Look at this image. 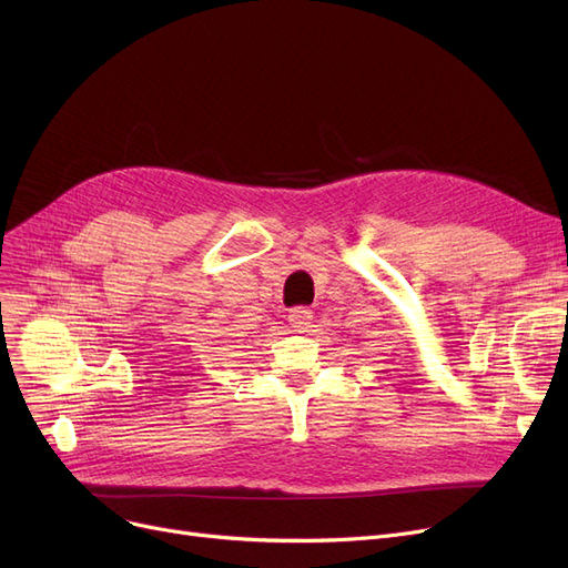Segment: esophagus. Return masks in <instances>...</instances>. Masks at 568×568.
Returning a JSON list of instances; mask_svg holds the SVG:
<instances>
[{"mask_svg":"<svg viewBox=\"0 0 568 568\" xmlns=\"http://www.w3.org/2000/svg\"><path fill=\"white\" fill-rule=\"evenodd\" d=\"M287 322L292 324L294 332H306L313 324V313L308 308H292L287 315Z\"/></svg>","mask_w":568,"mask_h":568,"instance_id":"obj_1","label":"esophagus"}]
</instances>
